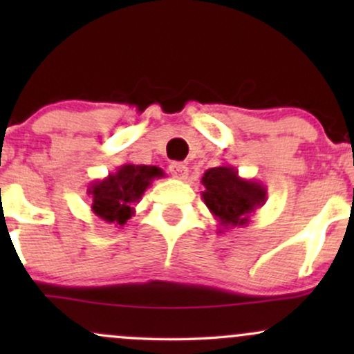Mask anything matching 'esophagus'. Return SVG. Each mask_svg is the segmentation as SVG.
Masks as SVG:
<instances>
[{
    "label": "esophagus",
    "instance_id": "obj_1",
    "mask_svg": "<svg viewBox=\"0 0 354 354\" xmlns=\"http://www.w3.org/2000/svg\"><path fill=\"white\" fill-rule=\"evenodd\" d=\"M169 173L176 180H186V176H188V166L176 161V163H171V166H169Z\"/></svg>",
    "mask_w": 354,
    "mask_h": 354
}]
</instances>
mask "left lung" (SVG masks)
I'll return each instance as SVG.
<instances>
[{
    "instance_id": "left-lung-1",
    "label": "left lung",
    "mask_w": 354,
    "mask_h": 354,
    "mask_svg": "<svg viewBox=\"0 0 354 354\" xmlns=\"http://www.w3.org/2000/svg\"><path fill=\"white\" fill-rule=\"evenodd\" d=\"M205 191L203 201L218 221V233L231 228H245L251 214L265 205L266 186L256 180H246L233 166H216L206 169L201 178Z\"/></svg>"
}]
</instances>
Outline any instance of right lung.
Listing matches in <instances>:
<instances>
[{
    "label": "right lung",
    "instance_id": "obj_1",
    "mask_svg": "<svg viewBox=\"0 0 354 354\" xmlns=\"http://www.w3.org/2000/svg\"><path fill=\"white\" fill-rule=\"evenodd\" d=\"M163 176V169L158 166L121 165L115 173H109L106 178L93 181L88 186L91 211L101 221L121 228L135 214V205L145 191L156 178Z\"/></svg>",
    "mask_w": 354,
    "mask_h": 354
}]
</instances>
